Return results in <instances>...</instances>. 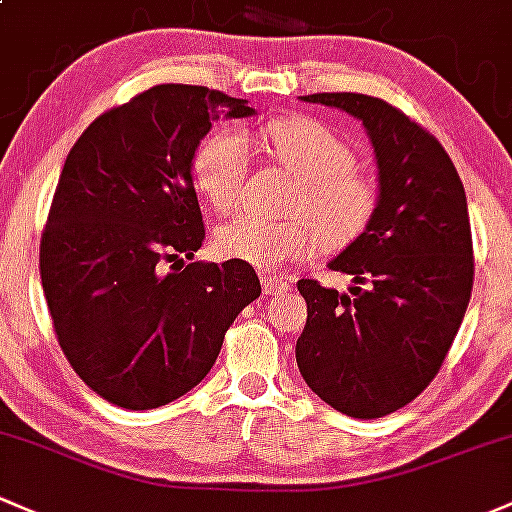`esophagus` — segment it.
Returning <instances> with one entry per match:
<instances>
[{"instance_id": "esophagus-1", "label": "esophagus", "mask_w": 512, "mask_h": 512, "mask_svg": "<svg viewBox=\"0 0 512 512\" xmlns=\"http://www.w3.org/2000/svg\"><path fill=\"white\" fill-rule=\"evenodd\" d=\"M261 286H263V293L273 295V293L288 291V288H291V281L283 276H261Z\"/></svg>"}]
</instances>
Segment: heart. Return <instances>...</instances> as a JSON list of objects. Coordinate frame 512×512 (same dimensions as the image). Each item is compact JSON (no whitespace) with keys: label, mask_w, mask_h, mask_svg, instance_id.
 Wrapping results in <instances>:
<instances>
[{"label":"heart","mask_w":512,"mask_h":512,"mask_svg":"<svg viewBox=\"0 0 512 512\" xmlns=\"http://www.w3.org/2000/svg\"><path fill=\"white\" fill-rule=\"evenodd\" d=\"M263 150L298 182L288 212L291 219L239 214L214 234L219 256L276 271L325 249H345L360 239L377 214V187L355 170V152L328 125L310 118L273 120L261 133ZM251 170L249 142L221 128L197 147L192 160L194 187L217 214L239 207Z\"/></svg>","instance_id":"1"}]
</instances>
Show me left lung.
I'll return each mask as SVG.
<instances>
[{"label": "left lung", "instance_id": "1", "mask_svg": "<svg viewBox=\"0 0 512 512\" xmlns=\"http://www.w3.org/2000/svg\"><path fill=\"white\" fill-rule=\"evenodd\" d=\"M305 103L362 120L379 170L377 214L328 263L350 295L300 278L308 320L295 362L337 412L379 419L419 397L449 355L473 288L466 192L441 142L409 115L362 93H313Z\"/></svg>", "mask_w": 512, "mask_h": 512}]
</instances>
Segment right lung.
Returning a JSON list of instances; mask_svg holds the SVG:
<instances>
[{
  "instance_id": "right-lung-1",
  "label": "right lung",
  "mask_w": 512,
  "mask_h": 512,
  "mask_svg": "<svg viewBox=\"0 0 512 512\" xmlns=\"http://www.w3.org/2000/svg\"><path fill=\"white\" fill-rule=\"evenodd\" d=\"M219 115L254 108L160 83L98 115L63 162L41 286L68 365L115 407L157 409L197 387L261 295L249 263H183L204 241L194 150Z\"/></svg>"
}]
</instances>
